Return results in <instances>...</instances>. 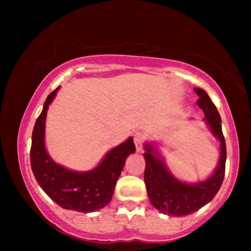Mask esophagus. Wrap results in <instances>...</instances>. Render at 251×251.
I'll return each mask as SVG.
<instances>
[{
    "instance_id": "esophagus-1",
    "label": "esophagus",
    "mask_w": 251,
    "mask_h": 251,
    "mask_svg": "<svg viewBox=\"0 0 251 251\" xmlns=\"http://www.w3.org/2000/svg\"><path fill=\"white\" fill-rule=\"evenodd\" d=\"M144 141H145V136H144V134L141 133V131H138V133H136L134 135V143L136 146V151H137L138 152H142V151H143Z\"/></svg>"
}]
</instances>
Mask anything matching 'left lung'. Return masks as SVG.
Returning a JSON list of instances; mask_svg holds the SVG:
<instances>
[{
    "label": "left lung",
    "instance_id": "8db88e82",
    "mask_svg": "<svg viewBox=\"0 0 251 251\" xmlns=\"http://www.w3.org/2000/svg\"><path fill=\"white\" fill-rule=\"evenodd\" d=\"M198 95L197 105L202 109L206 124L211 134L219 141V160L217 167L206 179L197 182L181 181L169 172L158 147L154 143L144 145L145 157V180L148 198L157 210L169 216H187L201 209L212 201L220 189L226 166V142H225L222 118L210 97L201 88H194Z\"/></svg>",
    "mask_w": 251,
    "mask_h": 251
}]
</instances>
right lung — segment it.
<instances>
[{
  "instance_id": "1",
  "label": "right lung",
  "mask_w": 251,
  "mask_h": 251,
  "mask_svg": "<svg viewBox=\"0 0 251 251\" xmlns=\"http://www.w3.org/2000/svg\"><path fill=\"white\" fill-rule=\"evenodd\" d=\"M59 87L46 99L32 134L31 167L36 181L46 195L64 209L79 212L97 211L108 205L126 158L136 148L133 137L106 152L95 168L75 172L57 164L45 147V122L48 109Z\"/></svg>"
}]
</instances>
